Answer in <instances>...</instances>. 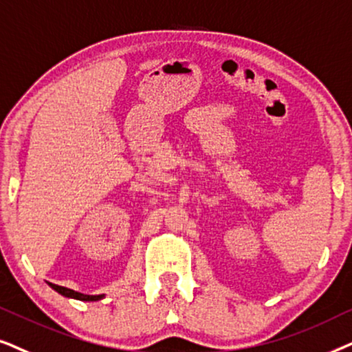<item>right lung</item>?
Returning <instances> with one entry per match:
<instances>
[{
  "label": "right lung",
  "instance_id": "add662e5",
  "mask_svg": "<svg viewBox=\"0 0 352 352\" xmlns=\"http://www.w3.org/2000/svg\"><path fill=\"white\" fill-rule=\"evenodd\" d=\"M50 287L53 288V289H56V292H58V293L63 294V296L74 298V299H80V301H98V299L102 298V294H98V296H90V294L77 293V292H74V289L59 287V285H54V283H50Z\"/></svg>",
  "mask_w": 352,
  "mask_h": 352
}]
</instances>
